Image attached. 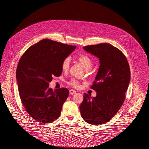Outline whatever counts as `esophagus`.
Wrapping results in <instances>:
<instances>
[{
    "label": "esophagus",
    "mask_w": 149,
    "mask_h": 149,
    "mask_svg": "<svg viewBox=\"0 0 149 149\" xmlns=\"http://www.w3.org/2000/svg\"><path fill=\"white\" fill-rule=\"evenodd\" d=\"M69 93H70V95H74V94H75L77 93L76 91H74V90H73V89H70V90L69 91Z\"/></svg>",
    "instance_id": "esophagus-1"
}]
</instances>
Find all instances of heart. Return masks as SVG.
<instances>
[{
  "label": "heart",
  "mask_w": 149,
  "mask_h": 149,
  "mask_svg": "<svg viewBox=\"0 0 149 149\" xmlns=\"http://www.w3.org/2000/svg\"><path fill=\"white\" fill-rule=\"evenodd\" d=\"M78 61L81 64V65L85 68V69H90L92 66L93 64L92 60L91 57L89 56L86 54H81L78 56L77 57ZM70 63V60L69 57H66L64 58L62 62V69L64 71H66L69 69ZM70 84L72 85L73 86L77 87L79 85V82L78 80L75 79H71L70 81Z\"/></svg>",
  "instance_id": "heart-1"
}]
</instances>
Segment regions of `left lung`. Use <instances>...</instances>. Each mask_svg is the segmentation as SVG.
<instances>
[{"instance_id": "1", "label": "left lung", "mask_w": 149, "mask_h": 149, "mask_svg": "<svg viewBox=\"0 0 149 149\" xmlns=\"http://www.w3.org/2000/svg\"><path fill=\"white\" fill-rule=\"evenodd\" d=\"M99 60V69L91 88L95 97L84 93L79 107L82 118L93 125H101L111 120L126 98L130 81V69L125 55L109 43L83 47Z\"/></svg>"}]
</instances>
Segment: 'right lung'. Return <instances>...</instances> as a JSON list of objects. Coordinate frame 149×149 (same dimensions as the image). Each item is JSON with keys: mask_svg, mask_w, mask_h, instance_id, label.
<instances>
[{"mask_svg": "<svg viewBox=\"0 0 149 149\" xmlns=\"http://www.w3.org/2000/svg\"><path fill=\"white\" fill-rule=\"evenodd\" d=\"M76 46L44 39L29 47L18 63L16 79L23 106L38 122L50 123L60 115L69 91L65 88L53 91L49 82L62 72V62Z\"/></svg>", "mask_w": 149, "mask_h": 149, "instance_id": "add662e5", "label": "right lung"}]
</instances>
